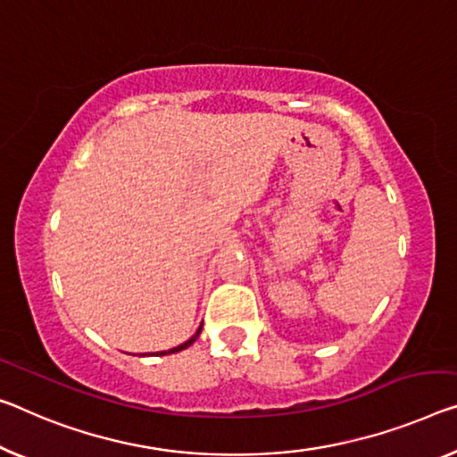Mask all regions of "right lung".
<instances>
[{
  "label": "right lung",
  "mask_w": 457,
  "mask_h": 457,
  "mask_svg": "<svg viewBox=\"0 0 457 457\" xmlns=\"http://www.w3.org/2000/svg\"><path fill=\"white\" fill-rule=\"evenodd\" d=\"M200 333H202V325L198 327V331H195L192 337H189V339L186 341V343H181V345H178V347H173V349H167V351H157V353H149V355H170V353H178V351H181V349H187L189 345H192V343L195 341V339H198V337H200ZM145 355V353H143Z\"/></svg>",
  "instance_id": "1"
}]
</instances>
